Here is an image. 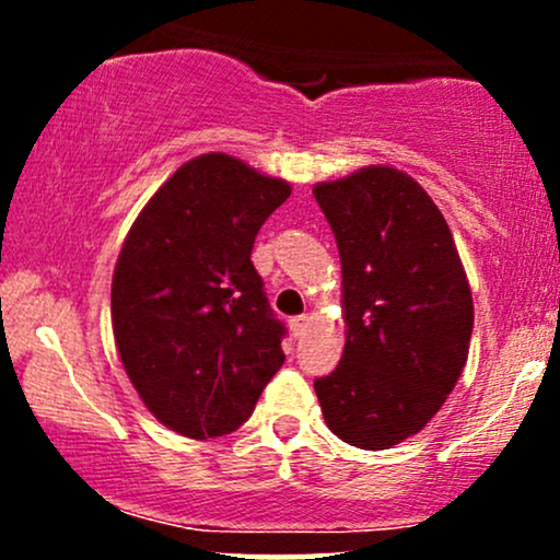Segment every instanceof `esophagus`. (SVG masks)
<instances>
[{
    "label": "esophagus",
    "mask_w": 560,
    "mask_h": 560,
    "mask_svg": "<svg viewBox=\"0 0 560 560\" xmlns=\"http://www.w3.org/2000/svg\"><path fill=\"white\" fill-rule=\"evenodd\" d=\"M305 326H307V316H305V313H302V316H294L292 320H289V329H292L294 337H300V334L305 331Z\"/></svg>",
    "instance_id": "34e87169"
}]
</instances>
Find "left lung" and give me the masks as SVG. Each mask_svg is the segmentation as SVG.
<instances>
[{
    "label": "left lung",
    "mask_w": 560,
    "mask_h": 560,
    "mask_svg": "<svg viewBox=\"0 0 560 560\" xmlns=\"http://www.w3.org/2000/svg\"><path fill=\"white\" fill-rule=\"evenodd\" d=\"M342 260L347 342L316 378L326 427L361 450L421 432L464 374L474 300L447 221L408 173L316 184Z\"/></svg>",
    "instance_id": "1"
}]
</instances>
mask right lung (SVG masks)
<instances>
[{
    "label": "right lung",
    "instance_id": "1",
    "mask_svg": "<svg viewBox=\"0 0 560 560\" xmlns=\"http://www.w3.org/2000/svg\"><path fill=\"white\" fill-rule=\"evenodd\" d=\"M292 195L287 182L210 152L144 205L113 273V331L141 402L173 432L240 429L284 363V324L255 271L253 244Z\"/></svg>",
    "mask_w": 560,
    "mask_h": 560
}]
</instances>
